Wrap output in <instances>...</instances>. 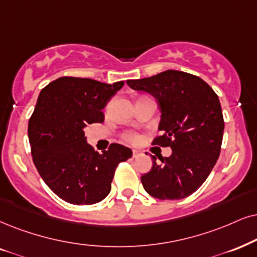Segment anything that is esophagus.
<instances>
[{"label":"esophagus","instance_id":"esophagus-1","mask_svg":"<svg viewBox=\"0 0 257 257\" xmlns=\"http://www.w3.org/2000/svg\"><path fill=\"white\" fill-rule=\"evenodd\" d=\"M140 155H141V152L136 151V149H134V151H133V158H139Z\"/></svg>","mask_w":257,"mask_h":257}]
</instances>
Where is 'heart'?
Masks as SVG:
<instances>
[{
	"mask_svg": "<svg viewBox=\"0 0 257 257\" xmlns=\"http://www.w3.org/2000/svg\"><path fill=\"white\" fill-rule=\"evenodd\" d=\"M128 139L131 140L132 142H138L139 141V138L136 135H133V134H129L128 135Z\"/></svg>",
	"mask_w": 257,
	"mask_h": 257,
	"instance_id": "b5f03b06",
	"label": "heart"
}]
</instances>
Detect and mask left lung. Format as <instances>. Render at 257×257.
I'll return each instance as SVG.
<instances>
[{"label": "left lung", "instance_id": "obj_1", "mask_svg": "<svg viewBox=\"0 0 257 257\" xmlns=\"http://www.w3.org/2000/svg\"><path fill=\"white\" fill-rule=\"evenodd\" d=\"M126 84L157 99L161 135L153 144L172 148L170 157L159 158L160 164L152 155V170L141 177L146 192L162 200L188 197L218 160L224 132L218 96L201 78L175 70Z\"/></svg>", "mask_w": 257, "mask_h": 257}]
</instances>
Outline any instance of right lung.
Wrapping results in <instances>:
<instances>
[{"label": "right lung", "mask_w": 257, "mask_h": 257, "mask_svg": "<svg viewBox=\"0 0 257 257\" xmlns=\"http://www.w3.org/2000/svg\"><path fill=\"white\" fill-rule=\"evenodd\" d=\"M123 84L60 77L39 93L28 123L32 157L42 180L67 203L91 205L104 199L117 165L133 155L118 144L99 154L84 134L89 124L104 121L102 110Z\"/></svg>", "instance_id": "add662e5"}]
</instances>
